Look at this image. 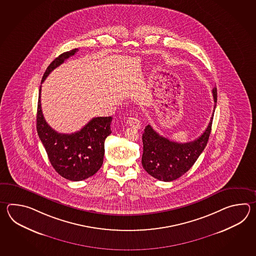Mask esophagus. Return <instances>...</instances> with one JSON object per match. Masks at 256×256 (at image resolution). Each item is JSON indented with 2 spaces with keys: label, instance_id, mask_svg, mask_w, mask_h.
<instances>
[{
  "label": "esophagus",
  "instance_id": "esophagus-1",
  "mask_svg": "<svg viewBox=\"0 0 256 256\" xmlns=\"http://www.w3.org/2000/svg\"><path fill=\"white\" fill-rule=\"evenodd\" d=\"M127 122H128L129 126L134 127V128H136V129H140L141 128V122L136 117H130L127 120Z\"/></svg>",
  "mask_w": 256,
  "mask_h": 256
}]
</instances>
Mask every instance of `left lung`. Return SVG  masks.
Segmentation results:
<instances>
[{
	"label": "left lung",
	"mask_w": 256,
	"mask_h": 256,
	"mask_svg": "<svg viewBox=\"0 0 256 256\" xmlns=\"http://www.w3.org/2000/svg\"><path fill=\"white\" fill-rule=\"evenodd\" d=\"M215 112L217 104V88L212 90ZM213 114L206 130L195 141L176 142L170 141L154 130L150 124L142 134L144 151L142 168L152 178L164 182L178 180L188 172L207 146L212 132Z\"/></svg>",
	"instance_id": "left-lung-1"
}]
</instances>
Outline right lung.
Segmentation results:
<instances>
[{"instance_id": "right-lung-1", "label": "right lung", "mask_w": 256, "mask_h": 256, "mask_svg": "<svg viewBox=\"0 0 256 256\" xmlns=\"http://www.w3.org/2000/svg\"><path fill=\"white\" fill-rule=\"evenodd\" d=\"M78 49H72L54 58L44 73L42 82L49 73L64 63ZM41 87L39 90L36 130L54 170L66 180L80 181L98 172L102 166L104 142L112 134V118L96 117L82 130L70 134H60L52 129L44 118L41 109Z\"/></svg>"}]
</instances>
